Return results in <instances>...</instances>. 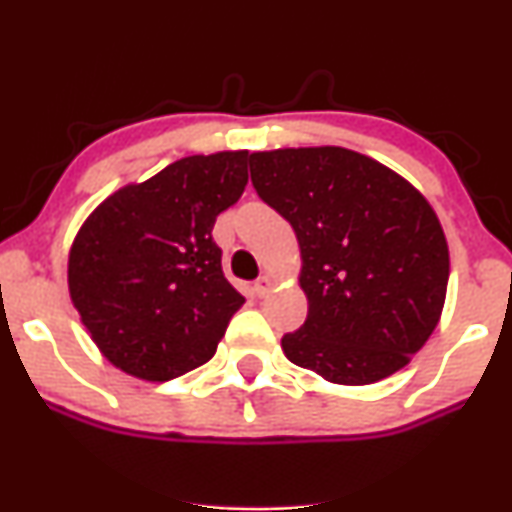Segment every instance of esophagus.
Instances as JSON below:
<instances>
[{
  "mask_svg": "<svg viewBox=\"0 0 512 512\" xmlns=\"http://www.w3.org/2000/svg\"><path fill=\"white\" fill-rule=\"evenodd\" d=\"M269 291H272V279H269V276H260V279L255 281V293L260 298H264Z\"/></svg>",
  "mask_w": 512,
  "mask_h": 512,
  "instance_id": "34e87169",
  "label": "esophagus"
}]
</instances>
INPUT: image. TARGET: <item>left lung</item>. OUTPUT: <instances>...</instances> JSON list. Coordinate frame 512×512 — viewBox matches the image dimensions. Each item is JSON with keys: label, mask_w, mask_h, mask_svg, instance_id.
<instances>
[{"label": "left lung", "mask_w": 512, "mask_h": 512, "mask_svg": "<svg viewBox=\"0 0 512 512\" xmlns=\"http://www.w3.org/2000/svg\"><path fill=\"white\" fill-rule=\"evenodd\" d=\"M252 187L296 231L308 317L286 358L337 385L397 373L436 330L450 255L431 204L383 163L342 149L250 156Z\"/></svg>", "instance_id": "1"}]
</instances>
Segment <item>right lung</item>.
<instances>
[{
    "instance_id": "1",
    "label": "right lung",
    "mask_w": 512,
    "mask_h": 512,
    "mask_svg": "<svg viewBox=\"0 0 512 512\" xmlns=\"http://www.w3.org/2000/svg\"><path fill=\"white\" fill-rule=\"evenodd\" d=\"M248 185V151L187 156L88 216L69 252V293L103 356L166 383L216 354L245 298L228 284L216 216Z\"/></svg>"
}]
</instances>
